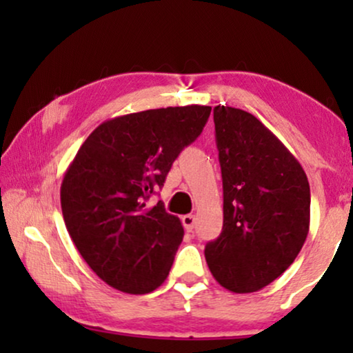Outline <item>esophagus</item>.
Masks as SVG:
<instances>
[{"label":"esophagus","instance_id":"obj_1","mask_svg":"<svg viewBox=\"0 0 353 353\" xmlns=\"http://www.w3.org/2000/svg\"><path fill=\"white\" fill-rule=\"evenodd\" d=\"M181 221H183V226H185V230L186 231H191L194 230V223H196V219H194V215H185L181 219Z\"/></svg>","mask_w":353,"mask_h":353}]
</instances>
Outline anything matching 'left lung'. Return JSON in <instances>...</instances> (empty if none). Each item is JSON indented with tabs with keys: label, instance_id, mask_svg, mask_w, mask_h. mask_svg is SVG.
<instances>
[{
	"label": "left lung",
	"instance_id": "left-lung-1",
	"mask_svg": "<svg viewBox=\"0 0 353 353\" xmlns=\"http://www.w3.org/2000/svg\"><path fill=\"white\" fill-rule=\"evenodd\" d=\"M214 122L223 230L205 245V260L225 289L255 292L301 252L310 226V186L297 159L252 114L216 105Z\"/></svg>",
	"mask_w": 353,
	"mask_h": 353
}]
</instances>
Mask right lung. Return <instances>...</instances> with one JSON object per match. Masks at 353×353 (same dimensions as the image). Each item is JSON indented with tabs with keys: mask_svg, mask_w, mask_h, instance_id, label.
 <instances>
[{
	"mask_svg": "<svg viewBox=\"0 0 353 353\" xmlns=\"http://www.w3.org/2000/svg\"><path fill=\"white\" fill-rule=\"evenodd\" d=\"M210 110L192 104L105 120L65 170L61 207L67 231L109 286L148 294L167 279L185 231L161 201L151 209L146 201L199 137Z\"/></svg>",
	"mask_w": 353,
	"mask_h": 353,
	"instance_id": "obj_1",
	"label": "right lung"
}]
</instances>
